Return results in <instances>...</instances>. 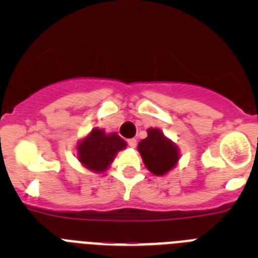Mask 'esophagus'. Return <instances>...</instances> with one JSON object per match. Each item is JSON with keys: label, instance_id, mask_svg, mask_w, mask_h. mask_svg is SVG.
I'll list each match as a JSON object with an SVG mask.
<instances>
[{"label": "esophagus", "instance_id": "esophagus-1", "mask_svg": "<svg viewBox=\"0 0 258 258\" xmlns=\"http://www.w3.org/2000/svg\"><path fill=\"white\" fill-rule=\"evenodd\" d=\"M127 146H129V147H132V149H136V146H137V140H136V138L127 140Z\"/></svg>", "mask_w": 258, "mask_h": 258}]
</instances>
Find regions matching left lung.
Listing matches in <instances>:
<instances>
[{
    "instance_id": "1",
    "label": "left lung",
    "mask_w": 258,
    "mask_h": 258,
    "mask_svg": "<svg viewBox=\"0 0 258 258\" xmlns=\"http://www.w3.org/2000/svg\"><path fill=\"white\" fill-rule=\"evenodd\" d=\"M138 151L146 168L155 175H164L169 172L179 159L177 146L156 127L147 131V138L141 141Z\"/></svg>"
}]
</instances>
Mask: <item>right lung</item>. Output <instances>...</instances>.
Masks as SVG:
<instances>
[{
    "label": "right lung",
    "instance_id": "obj_1",
    "mask_svg": "<svg viewBox=\"0 0 258 258\" xmlns=\"http://www.w3.org/2000/svg\"><path fill=\"white\" fill-rule=\"evenodd\" d=\"M126 147V142L116 133L106 134L94 127L77 146V156L85 168L101 173L111 165L116 154Z\"/></svg>",
    "mask_w": 258,
    "mask_h": 258
}]
</instances>
